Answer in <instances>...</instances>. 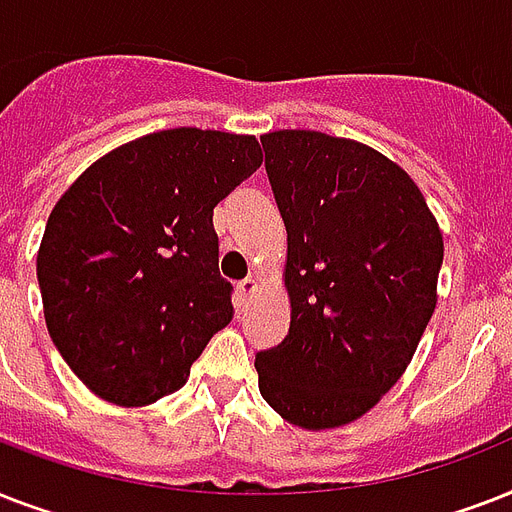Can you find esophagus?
Listing matches in <instances>:
<instances>
[{
    "mask_svg": "<svg viewBox=\"0 0 512 512\" xmlns=\"http://www.w3.org/2000/svg\"><path fill=\"white\" fill-rule=\"evenodd\" d=\"M236 292H239V295L244 297V300L255 295V292H257V279H255V276H247V279H241L239 284H236Z\"/></svg>",
    "mask_w": 512,
    "mask_h": 512,
    "instance_id": "1",
    "label": "esophagus"
}]
</instances>
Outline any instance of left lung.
Masks as SVG:
<instances>
[{
    "mask_svg": "<svg viewBox=\"0 0 512 512\" xmlns=\"http://www.w3.org/2000/svg\"><path fill=\"white\" fill-rule=\"evenodd\" d=\"M287 225L289 335L255 356L260 393L292 425L337 428L404 374L436 311L444 239L398 164L313 130L260 138Z\"/></svg>",
    "mask_w": 512,
    "mask_h": 512,
    "instance_id": "1",
    "label": "left lung"
}]
</instances>
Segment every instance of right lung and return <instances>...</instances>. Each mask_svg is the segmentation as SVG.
<instances>
[{"instance_id":"add662e5","label":"right lung","mask_w":512,"mask_h":512,"mask_svg":"<svg viewBox=\"0 0 512 512\" xmlns=\"http://www.w3.org/2000/svg\"><path fill=\"white\" fill-rule=\"evenodd\" d=\"M260 164L249 135L177 127L116 148L60 196L36 279L55 348L95 396H170L231 324L212 209Z\"/></svg>"}]
</instances>
